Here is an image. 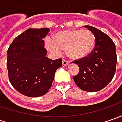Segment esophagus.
<instances>
[{
	"label": "esophagus",
	"instance_id": "1",
	"mask_svg": "<svg viewBox=\"0 0 122 122\" xmlns=\"http://www.w3.org/2000/svg\"><path fill=\"white\" fill-rule=\"evenodd\" d=\"M68 64H69V62L68 60H62V65L63 66H67Z\"/></svg>",
	"mask_w": 122,
	"mask_h": 122
}]
</instances>
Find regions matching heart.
I'll return each instance as SVG.
<instances>
[{
    "mask_svg": "<svg viewBox=\"0 0 122 122\" xmlns=\"http://www.w3.org/2000/svg\"><path fill=\"white\" fill-rule=\"evenodd\" d=\"M95 45V35L87 30L61 31L56 34L52 41L46 42L49 51L59 53L61 50H66L68 56L74 60L86 58L92 51Z\"/></svg>",
    "mask_w": 122,
    "mask_h": 122,
    "instance_id": "b5f03b06",
    "label": "heart"
}]
</instances>
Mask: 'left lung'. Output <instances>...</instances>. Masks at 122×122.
<instances>
[{
	"label": "left lung",
	"instance_id": "1",
	"mask_svg": "<svg viewBox=\"0 0 122 122\" xmlns=\"http://www.w3.org/2000/svg\"><path fill=\"white\" fill-rule=\"evenodd\" d=\"M94 33L96 45L86 58L75 60L79 71L73 77L75 84L83 91L97 92L105 87L114 77L117 55L115 45L107 35L91 26H85Z\"/></svg>",
	"mask_w": 122,
	"mask_h": 122
}]
</instances>
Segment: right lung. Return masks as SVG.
Here are the masks:
<instances>
[{"instance_id": "1", "label": "right lung", "mask_w": 122, "mask_h": 122, "mask_svg": "<svg viewBox=\"0 0 122 122\" xmlns=\"http://www.w3.org/2000/svg\"><path fill=\"white\" fill-rule=\"evenodd\" d=\"M49 28H29L14 39L7 50L9 80L17 91L29 97H39L49 91L62 59L46 57L43 39Z\"/></svg>"}]
</instances>
